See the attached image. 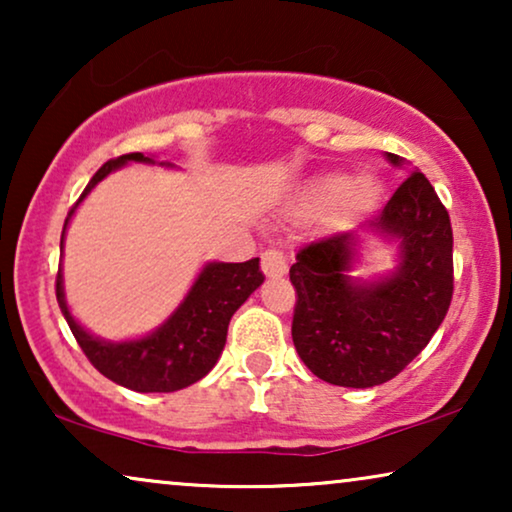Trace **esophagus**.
I'll use <instances>...</instances> for the list:
<instances>
[{"label": "esophagus", "instance_id": "34e87169", "mask_svg": "<svg viewBox=\"0 0 512 512\" xmlns=\"http://www.w3.org/2000/svg\"><path fill=\"white\" fill-rule=\"evenodd\" d=\"M261 270L268 277H282V275H286V270H289V265H286V258L282 251L265 249L261 254Z\"/></svg>", "mask_w": 512, "mask_h": 512}]
</instances>
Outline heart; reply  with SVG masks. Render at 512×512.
<instances>
[{"label":"heart","mask_w":512,"mask_h":512,"mask_svg":"<svg viewBox=\"0 0 512 512\" xmlns=\"http://www.w3.org/2000/svg\"><path fill=\"white\" fill-rule=\"evenodd\" d=\"M310 193L317 202H333L342 198V195H347L349 207L356 209V212L368 209L377 198V188L373 181L359 179L354 184L352 179L342 177V174H333V177H321L319 181H314Z\"/></svg>","instance_id":"1"}]
</instances>
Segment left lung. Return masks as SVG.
I'll return each mask as SVG.
<instances>
[{"label": "left lung", "mask_w": 512, "mask_h": 512, "mask_svg": "<svg viewBox=\"0 0 512 512\" xmlns=\"http://www.w3.org/2000/svg\"><path fill=\"white\" fill-rule=\"evenodd\" d=\"M391 165H401L387 153ZM368 233L398 242V268L361 282L349 277L359 237L338 233L296 254L291 335L319 380L366 389L396 377L443 324L454 291L450 214L422 172L408 174Z\"/></svg>", "instance_id": "left-lung-1"}]
</instances>
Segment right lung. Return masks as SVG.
<instances>
[{
  "mask_svg": "<svg viewBox=\"0 0 512 512\" xmlns=\"http://www.w3.org/2000/svg\"><path fill=\"white\" fill-rule=\"evenodd\" d=\"M132 160L151 165L156 163L144 153H125V156L107 160L95 172V177L88 181L86 191L81 193L76 205L69 209L60 247L65 242L67 223L79 202L109 172L118 170L125 163H132ZM160 165L172 167V163ZM263 279L258 258L244 263H207L188 291L184 303L172 312V317L163 326H158L144 338L123 342L95 338L72 317L65 303V289H62V270H58V277H55V296H58L60 310L65 314L83 354L104 377L121 384V387L139 391V394H167V391L191 387L193 382L202 380L216 366L223 345H226L230 317L263 284Z\"/></svg>",
  "mask_w": 512,
  "mask_h": 512,
  "instance_id": "obj_1",
  "label": "right lung"
}]
</instances>
